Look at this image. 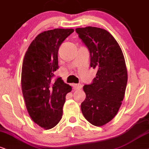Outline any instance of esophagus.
I'll return each instance as SVG.
<instances>
[{
    "instance_id": "obj_1",
    "label": "esophagus",
    "mask_w": 149,
    "mask_h": 149,
    "mask_svg": "<svg viewBox=\"0 0 149 149\" xmlns=\"http://www.w3.org/2000/svg\"><path fill=\"white\" fill-rule=\"evenodd\" d=\"M73 87L74 88V89H76V90L81 89V88H82V84H73Z\"/></svg>"
}]
</instances>
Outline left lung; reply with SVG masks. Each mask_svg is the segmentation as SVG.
<instances>
[{
    "label": "left lung",
    "mask_w": 149,
    "mask_h": 149,
    "mask_svg": "<svg viewBox=\"0 0 149 149\" xmlns=\"http://www.w3.org/2000/svg\"><path fill=\"white\" fill-rule=\"evenodd\" d=\"M76 31L89 51L90 66L97 69L93 82L83 86L86 98L81 110L91 125L101 127L116 116L125 97L128 79L125 57L107 30L86 27Z\"/></svg>",
    "instance_id": "1"
}]
</instances>
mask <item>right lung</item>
<instances>
[{
  "label": "right lung",
  "mask_w": 149,
  "mask_h": 149,
  "mask_svg": "<svg viewBox=\"0 0 149 149\" xmlns=\"http://www.w3.org/2000/svg\"><path fill=\"white\" fill-rule=\"evenodd\" d=\"M73 29H54L39 33L24 55L21 87L31 120L45 129L57 125L63 116L67 93L71 86L61 78L54 79L58 69V52Z\"/></svg>",
  "instance_id": "obj_1"
}]
</instances>
